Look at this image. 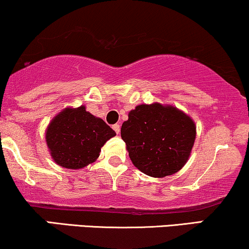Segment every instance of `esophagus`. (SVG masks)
I'll return each mask as SVG.
<instances>
[{
	"mask_svg": "<svg viewBox=\"0 0 249 249\" xmlns=\"http://www.w3.org/2000/svg\"><path fill=\"white\" fill-rule=\"evenodd\" d=\"M113 129H114V131H115L116 134H119L120 133V124H116L113 125Z\"/></svg>",
	"mask_w": 249,
	"mask_h": 249,
	"instance_id": "34e87169",
	"label": "esophagus"
}]
</instances>
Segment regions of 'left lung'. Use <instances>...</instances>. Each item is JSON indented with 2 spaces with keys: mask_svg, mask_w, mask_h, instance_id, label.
Listing matches in <instances>:
<instances>
[{
  "mask_svg": "<svg viewBox=\"0 0 249 249\" xmlns=\"http://www.w3.org/2000/svg\"><path fill=\"white\" fill-rule=\"evenodd\" d=\"M121 137L135 167L149 177L164 178L188 161L196 139L194 120L172 105L142 104L122 124Z\"/></svg>",
  "mask_w": 249,
  "mask_h": 249,
  "instance_id": "left-lung-1",
  "label": "left lung"
}]
</instances>
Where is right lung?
<instances>
[{"instance_id": "1", "label": "right lung", "mask_w": 249, "mask_h": 249, "mask_svg": "<svg viewBox=\"0 0 249 249\" xmlns=\"http://www.w3.org/2000/svg\"><path fill=\"white\" fill-rule=\"evenodd\" d=\"M115 135L103 119L92 115L82 105L66 107L55 115L45 137L51 157L57 165L81 170L97 160L104 144Z\"/></svg>"}]
</instances>
